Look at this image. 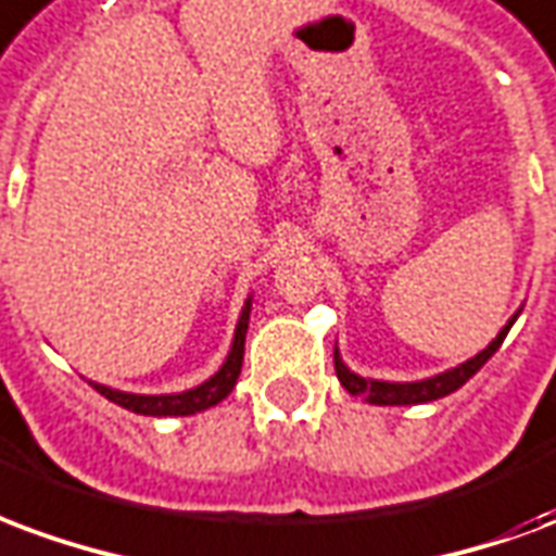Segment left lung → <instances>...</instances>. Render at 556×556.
I'll list each match as a JSON object with an SVG mask.
<instances>
[{"mask_svg":"<svg viewBox=\"0 0 556 556\" xmlns=\"http://www.w3.org/2000/svg\"><path fill=\"white\" fill-rule=\"evenodd\" d=\"M516 318H519V312H516V315L507 320V327L497 332L486 351H480L477 356H471L468 362H463V365L451 368V371L435 374V377H430V380H418V382L365 380V377L353 374L351 368H348V365L341 362L339 348H336V353H332V359H336V377H339V382L344 386V389H348V392L356 394V397H365V401H368V404H374V406L430 404V401H439V397H445V394L456 392L459 386H466V382L471 380V377H475V374L480 371V368H483L489 359H492V353H495L497 348L504 344L509 327L516 324Z\"/></svg>","mask_w":556,"mask_h":556,"instance_id":"obj_1","label":"left lung"}]
</instances>
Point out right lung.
<instances>
[{"mask_svg":"<svg viewBox=\"0 0 556 556\" xmlns=\"http://www.w3.org/2000/svg\"><path fill=\"white\" fill-rule=\"evenodd\" d=\"M250 303H253V300L247 298L244 309H241V318H238L236 339H232V348H229V356H226V362L220 365V371H217L215 377H208L205 382H200L197 389H188V392L179 394H131L109 389V386H100V382H93V389H97L102 397H109L111 404H117L123 406V409H129V413L138 415H155V418H164V415H194L208 409V406L220 404L226 394L236 389L238 374H241L247 324H250Z\"/></svg>","mask_w":556,"mask_h":556,"instance_id":"obj_1","label":"right lung"}]
</instances>
